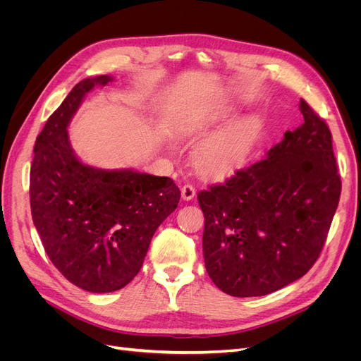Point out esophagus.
Here are the masks:
<instances>
[{"label":"esophagus","instance_id":"1","mask_svg":"<svg viewBox=\"0 0 361 361\" xmlns=\"http://www.w3.org/2000/svg\"><path fill=\"white\" fill-rule=\"evenodd\" d=\"M180 192H182V199H183L185 202L192 200V199H194V195H195V188H194V185H191V183H185L183 187H182V190H180Z\"/></svg>","mask_w":361,"mask_h":361}]
</instances>
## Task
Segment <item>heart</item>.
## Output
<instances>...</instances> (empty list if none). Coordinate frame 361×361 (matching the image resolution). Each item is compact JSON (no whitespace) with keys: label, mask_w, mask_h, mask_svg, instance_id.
<instances>
[{"label":"heart","mask_w":361,"mask_h":361,"mask_svg":"<svg viewBox=\"0 0 361 361\" xmlns=\"http://www.w3.org/2000/svg\"><path fill=\"white\" fill-rule=\"evenodd\" d=\"M260 128V122L255 117L238 120L195 150V167L207 176H223L235 170L248 157Z\"/></svg>","instance_id":"1"}]
</instances>
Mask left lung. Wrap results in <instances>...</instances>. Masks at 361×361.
I'll list each match as a JSON object with an SVG mask.
<instances>
[{
    "label": "left lung",
    "instance_id": "obj_1",
    "mask_svg": "<svg viewBox=\"0 0 361 361\" xmlns=\"http://www.w3.org/2000/svg\"><path fill=\"white\" fill-rule=\"evenodd\" d=\"M301 126L264 159L197 194L203 257L216 288L260 297L301 279L318 260L341 199L330 128L304 99Z\"/></svg>",
    "mask_w": 361,
    "mask_h": 361
}]
</instances>
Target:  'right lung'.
Listing matches in <instances>:
<instances>
[{
	"mask_svg": "<svg viewBox=\"0 0 361 361\" xmlns=\"http://www.w3.org/2000/svg\"><path fill=\"white\" fill-rule=\"evenodd\" d=\"M108 75L76 84L36 138L30 204L48 257L72 285L104 293L125 288L143 265L152 236L176 209L180 191L170 178L102 170L75 157L71 118L85 93Z\"/></svg>",
	"mask_w": 361,
	"mask_h": 361,
	"instance_id": "add662e5",
	"label": "right lung"
}]
</instances>
